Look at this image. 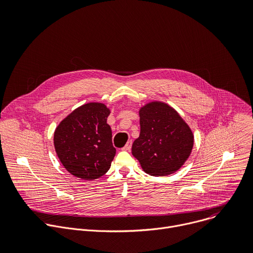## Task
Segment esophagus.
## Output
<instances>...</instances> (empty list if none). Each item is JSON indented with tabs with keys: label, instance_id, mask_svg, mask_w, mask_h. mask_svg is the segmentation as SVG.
<instances>
[{
	"label": "esophagus",
	"instance_id": "esophagus-1",
	"mask_svg": "<svg viewBox=\"0 0 253 253\" xmlns=\"http://www.w3.org/2000/svg\"><path fill=\"white\" fill-rule=\"evenodd\" d=\"M131 146H132V140L128 141V142L126 143V145H125L122 149H123V150H130V149H131Z\"/></svg>",
	"mask_w": 253,
	"mask_h": 253
}]
</instances>
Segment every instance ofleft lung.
<instances>
[{"instance_id": "left-lung-1", "label": "left lung", "mask_w": 253, "mask_h": 253, "mask_svg": "<svg viewBox=\"0 0 253 253\" xmlns=\"http://www.w3.org/2000/svg\"><path fill=\"white\" fill-rule=\"evenodd\" d=\"M140 134L132 144L145 173L166 176L179 170L189 158L193 134L189 126L170 106L154 102L139 111Z\"/></svg>"}]
</instances>
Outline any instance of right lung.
Here are the masks:
<instances>
[{"mask_svg": "<svg viewBox=\"0 0 253 253\" xmlns=\"http://www.w3.org/2000/svg\"><path fill=\"white\" fill-rule=\"evenodd\" d=\"M109 115L104 104L89 103L77 108L57 127L56 153L65 169L75 177L93 180L109 171L116 155L107 124Z\"/></svg>", "mask_w": 253, "mask_h": 253, "instance_id": "1", "label": "right lung"}]
</instances>
